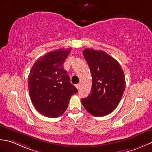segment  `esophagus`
Wrapping results in <instances>:
<instances>
[{
  "label": "esophagus",
  "instance_id": "1",
  "mask_svg": "<svg viewBox=\"0 0 152 152\" xmlns=\"http://www.w3.org/2000/svg\"><path fill=\"white\" fill-rule=\"evenodd\" d=\"M80 85L79 84H79H77V85H75L76 88H77V89H78V90L80 88Z\"/></svg>",
  "mask_w": 152,
  "mask_h": 152
}]
</instances>
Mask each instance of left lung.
Instances as JSON below:
<instances>
[{
    "instance_id": "left-lung-1",
    "label": "left lung",
    "mask_w": 152,
    "mask_h": 152,
    "mask_svg": "<svg viewBox=\"0 0 152 152\" xmlns=\"http://www.w3.org/2000/svg\"><path fill=\"white\" fill-rule=\"evenodd\" d=\"M83 55L91 69V93L81 103L95 117L111 113L118 106L125 89V74L118 61L106 52L86 48Z\"/></svg>"
}]
</instances>
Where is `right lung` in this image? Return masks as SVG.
Listing matches in <instances>:
<instances>
[{
  "mask_svg": "<svg viewBox=\"0 0 152 152\" xmlns=\"http://www.w3.org/2000/svg\"><path fill=\"white\" fill-rule=\"evenodd\" d=\"M72 48H60L42 56L33 64L28 76L31 100L36 110L48 117L66 111L72 96L78 92L70 83L64 63Z\"/></svg>",
  "mask_w": 152,
  "mask_h": 152,
  "instance_id": "right-lung-1",
  "label": "right lung"
}]
</instances>
